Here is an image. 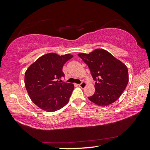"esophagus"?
Wrapping results in <instances>:
<instances>
[{
    "label": "esophagus",
    "instance_id": "esophagus-1",
    "mask_svg": "<svg viewBox=\"0 0 150 150\" xmlns=\"http://www.w3.org/2000/svg\"><path fill=\"white\" fill-rule=\"evenodd\" d=\"M79 86L81 88H84L86 86V82H85L84 81H82L81 84H79Z\"/></svg>",
    "mask_w": 150,
    "mask_h": 150
}]
</instances>
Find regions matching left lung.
Returning <instances> with one entry per match:
<instances>
[{
    "label": "left lung",
    "mask_w": 150,
    "mask_h": 150,
    "mask_svg": "<svg viewBox=\"0 0 150 150\" xmlns=\"http://www.w3.org/2000/svg\"><path fill=\"white\" fill-rule=\"evenodd\" d=\"M78 55L88 65L95 81V91L88 97L89 100L99 106H108L116 101L128 83L126 66L102 49Z\"/></svg>",
    "instance_id": "8db88e82"
}]
</instances>
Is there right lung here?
I'll list each match as a JSON object with an SVG mask.
<instances>
[{"label":"right lung","instance_id":"1","mask_svg":"<svg viewBox=\"0 0 150 150\" xmlns=\"http://www.w3.org/2000/svg\"><path fill=\"white\" fill-rule=\"evenodd\" d=\"M73 55L48 53L38 59L25 73L24 83L33 103L44 111L61 109L68 103L74 85L62 82L63 66Z\"/></svg>","mask_w":150,"mask_h":150}]
</instances>
